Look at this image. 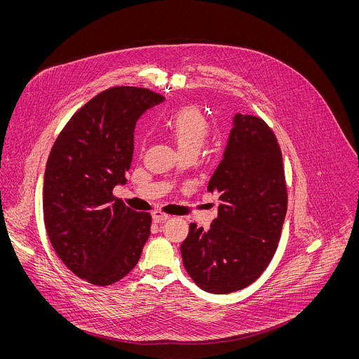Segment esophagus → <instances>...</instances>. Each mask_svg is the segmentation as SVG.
I'll list each match as a JSON object with an SVG mask.
<instances>
[{
    "instance_id": "esophagus-1",
    "label": "esophagus",
    "mask_w": 359,
    "mask_h": 359,
    "mask_svg": "<svg viewBox=\"0 0 359 359\" xmlns=\"http://www.w3.org/2000/svg\"><path fill=\"white\" fill-rule=\"evenodd\" d=\"M151 217H153V222L159 223V222H166L170 216H169V215H166V213H163V212L156 210V212H153V213H151Z\"/></svg>"
}]
</instances>
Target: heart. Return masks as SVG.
<instances>
[{
  "mask_svg": "<svg viewBox=\"0 0 359 359\" xmlns=\"http://www.w3.org/2000/svg\"><path fill=\"white\" fill-rule=\"evenodd\" d=\"M166 132L175 139L180 151L197 150L208 139L209 121L196 108H182L165 122Z\"/></svg>",
  "mask_w": 359,
  "mask_h": 359,
  "instance_id": "b5f03b06",
  "label": "heart"
}]
</instances>
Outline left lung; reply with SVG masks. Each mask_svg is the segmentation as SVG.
Returning <instances> with one entry per match:
<instances>
[{
  "mask_svg": "<svg viewBox=\"0 0 359 359\" xmlns=\"http://www.w3.org/2000/svg\"><path fill=\"white\" fill-rule=\"evenodd\" d=\"M208 190L219 194V216L209 230L190 224L182 259L201 290L229 294L248 287L269 267L287 213L281 149L262 118L234 116L224 158Z\"/></svg>",
  "mask_w": 359,
  "mask_h": 359,
  "instance_id": "obj_1",
  "label": "left lung"
}]
</instances>
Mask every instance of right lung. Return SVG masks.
I'll list each match as a JSON object with an SVG mask.
<instances>
[{
	"instance_id": "add662e5",
	"label": "right lung",
	"mask_w": 359,
	"mask_h": 359,
	"mask_svg": "<svg viewBox=\"0 0 359 359\" xmlns=\"http://www.w3.org/2000/svg\"><path fill=\"white\" fill-rule=\"evenodd\" d=\"M165 97L147 88L114 86L93 96L60 132L43 177V222L58 257L99 287L137 264L151 216L116 198L133 155L139 116Z\"/></svg>"
}]
</instances>
